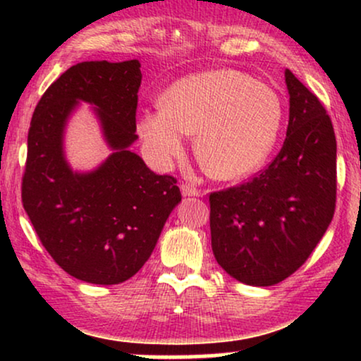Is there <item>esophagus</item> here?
I'll return each instance as SVG.
<instances>
[{"label": "esophagus", "instance_id": "34e87169", "mask_svg": "<svg viewBox=\"0 0 361 361\" xmlns=\"http://www.w3.org/2000/svg\"><path fill=\"white\" fill-rule=\"evenodd\" d=\"M180 192H182V195H184V197H199L200 195V190L195 189V187L189 185V184H182Z\"/></svg>", "mask_w": 361, "mask_h": 361}]
</instances>
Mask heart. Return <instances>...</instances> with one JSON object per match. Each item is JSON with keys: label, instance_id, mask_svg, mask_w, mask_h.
I'll list each match as a JSON object with an SVG mask.
<instances>
[{"label": "heart", "instance_id": "1", "mask_svg": "<svg viewBox=\"0 0 361 361\" xmlns=\"http://www.w3.org/2000/svg\"><path fill=\"white\" fill-rule=\"evenodd\" d=\"M161 106L136 121L147 156L167 167L195 135V156L216 180L253 174L273 152L283 123V100L271 85L233 68L190 73L166 88Z\"/></svg>", "mask_w": 361, "mask_h": 361}]
</instances>
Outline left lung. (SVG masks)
Masks as SVG:
<instances>
[{
    "mask_svg": "<svg viewBox=\"0 0 361 361\" xmlns=\"http://www.w3.org/2000/svg\"><path fill=\"white\" fill-rule=\"evenodd\" d=\"M289 125L274 161L253 180L210 194L214 256L248 286L278 284L305 263L332 221L337 141L332 121L289 68Z\"/></svg>",
    "mask_w": 361,
    "mask_h": 361,
    "instance_id": "8db88e82",
    "label": "left lung"
}]
</instances>
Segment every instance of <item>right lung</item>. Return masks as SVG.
Here are the masks:
<instances>
[{
  "instance_id": "obj_1",
  "label": "right lung",
  "mask_w": 361,
  "mask_h": 361,
  "mask_svg": "<svg viewBox=\"0 0 361 361\" xmlns=\"http://www.w3.org/2000/svg\"><path fill=\"white\" fill-rule=\"evenodd\" d=\"M141 63L92 61L72 66L47 88L27 135L23 205L44 248L73 278L120 284L149 259L180 190L130 147L136 136ZM92 106L112 154L92 171L72 170L68 121Z\"/></svg>"
}]
</instances>
